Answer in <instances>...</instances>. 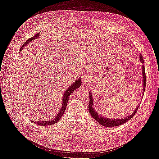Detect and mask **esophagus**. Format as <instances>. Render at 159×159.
<instances>
[{
    "mask_svg": "<svg viewBox=\"0 0 159 159\" xmlns=\"http://www.w3.org/2000/svg\"><path fill=\"white\" fill-rule=\"evenodd\" d=\"M89 80H90V77L89 75H85L83 77V78H82V82H83V84H86L88 82Z\"/></svg>",
    "mask_w": 159,
    "mask_h": 159,
    "instance_id": "esophagus-1",
    "label": "esophagus"
}]
</instances>
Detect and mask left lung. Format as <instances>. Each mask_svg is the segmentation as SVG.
<instances>
[{
  "mask_svg": "<svg viewBox=\"0 0 159 159\" xmlns=\"http://www.w3.org/2000/svg\"><path fill=\"white\" fill-rule=\"evenodd\" d=\"M140 60L141 61V63H144V60H143V56L141 54L140 57ZM142 73H143V92H145V86H146V75H145V67L143 65L142 66ZM89 113L91 114V116L93 117L94 119H95L100 125H102L106 127H117L119 125H121L125 123L128 121H129L134 115L137 111V109L139 108V105H138L137 107L135 109V110L134 111L133 113L131 114L127 117H124V118H121V119H109L107 117H103L102 115H101L98 114L97 112L95 111V110L93 109V97H92V93H91L90 91L89 93Z\"/></svg>",
  "mask_w": 159,
  "mask_h": 159,
  "instance_id": "8db88e82",
  "label": "left lung"
}]
</instances>
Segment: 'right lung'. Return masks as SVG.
Here are the masks:
<instances>
[{
  "label": "right lung",
  "instance_id": "add662e5",
  "mask_svg": "<svg viewBox=\"0 0 159 159\" xmlns=\"http://www.w3.org/2000/svg\"><path fill=\"white\" fill-rule=\"evenodd\" d=\"M40 37V34H36V35L34 36L33 37L30 38V39H28L24 44L22 45V46L21 47L20 50H22V48L25 47V45H26L28 43H30V42H32L33 40H34L35 39H37L38 38ZM81 84V79L79 78L77 80L75 81H74L73 84H71L68 88H67L66 90L64 91V95H63V99H62V105H61V108L60 110V111L57 113V114L56 115V116L52 118V119L50 120H44V121H32V122L35 124L38 125H41V126H47V125H53L55 124L56 123H57L59 120L61 119V117H62V115H64L65 110L66 109L67 105H68V102L70 98V96L71 94V93H73L74 90H75L76 89H78L80 87V85Z\"/></svg>",
  "mask_w": 159,
  "mask_h": 159
}]
</instances>
